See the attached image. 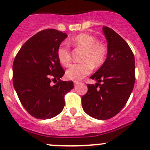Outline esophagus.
Instances as JSON below:
<instances>
[{"mask_svg":"<svg viewBox=\"0 0 150 150\" xmlns=\"http://www.w3.org/2000/svg\"><path fill=\"white\" fill-rule=\"evenodd\" d=\"M73 82H74V84L75 85V84H78V83H79V81H74Z\"/></svg>","mask_w":150,"mask_h":150,"instance_id":"obj_1","label":"esophagus"}]
</instances>
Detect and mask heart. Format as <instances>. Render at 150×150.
I'll return each mask as SVG.
<instances>
[{
  "instance_id": "b5f03b06",
  "label": "heart",
  "mask_w": 150,
  "mask_h": 150,
  "mask_svg": "<svg viewBox=\"0 0 150 150\" xmlns=\"http://www.w3.org/2000/svg\"><path fill=\"white\" fill-rule=\"evenodd\" d=\"M69 43L77 48L84 49L81 58L83 62L73 64L66 71L69 79L78 81L91 72L93 68H99L105 62L108 54V48L103 43L99 42L95 36L88 33H81L71 38ZM58 60L62 65L68 66L71 62L70 48L65 43H62L57 50Z\"/></svg>"
}]
</instances>
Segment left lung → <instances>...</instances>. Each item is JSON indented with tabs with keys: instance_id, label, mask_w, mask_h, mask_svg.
Returning <instances> with one entry per match:
<instances>
[{
	"instance_id": "obj_1",
	"label": "left lung",
	"mask_w": 150,
	"mask_h": 150,
	"mask_svg": "<svg viewBox=\"0 0 150 150\" xmlns=\"http://www.w3.org/2000/svg\"><path fill=\"white\" fill-rule=\"evenodd\" d=\"M103 33L107 59L90 78L97 83L88 84L87 93L81 98L84 111L98 120L115 116L128 102L135 83V59L131 48L112 29L104 26Z\"/></svg>"
}]
</instances>
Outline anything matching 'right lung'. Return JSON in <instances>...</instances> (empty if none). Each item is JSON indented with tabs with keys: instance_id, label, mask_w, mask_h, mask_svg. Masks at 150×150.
I'll return each instance as SVG.
<instances>
[{
	"instance_id": "obj_1",
	"label": "right lung",
	"mask_w": 150,
	"mask_h": 150,
	"mask_svg": "<svg viewBox=\"0 0 150 150\" xmlns=\"http://www.w3.org/2000/svg\"><path fill=\"white\" fill-rule=\"evenodd\" d=\"M67 37L54 29L38 32L27 40L13 63V84L19 101L33 117L52 118L62 111L64 96L74 87L72 81H62L64 75L57 50ZM59 81L50 83L54 79Z\"/></svg>"
}]
</instances>
